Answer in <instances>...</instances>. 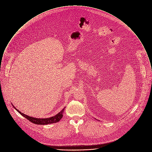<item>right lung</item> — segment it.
<instances>
[{
  "label": "right lung",
  "instance_id": "obj_1",
  "mask_svg": "<svg viewBox=\"0 0 152 152\" xmlns=\"http://www.w3.org/2000/svg\"><path fill=\"white\" fill-rule=\"evenodd\" d=\"M13 107L16 109V110H18V112H19V113H20L23 116H24L27 120H28L29 121H30L31 122H32L33 124H37V125H47V124H53V123H56V122H59L60 121V119L63 116V113H64V109H65L64 108L63 109H62V110L60 111L58 114H57L56 115H55L53 117L48 118L40 119V118H33V117L27 116V115H25V114L22 113L21 112H20L13 105Z\"/></svg>",
  "mask_w": 152,
  "mask_h": 152
}]
</instances>
